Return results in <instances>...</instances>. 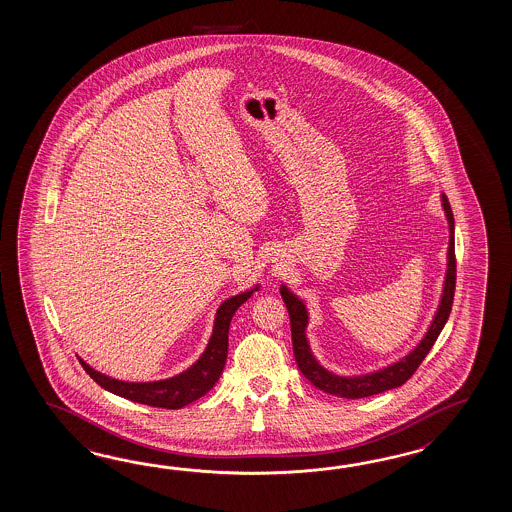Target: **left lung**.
<instances>
[{
  "instance_id": "left-lung-1",
  "label": "left lung",
  "mask_w": 512,
  "mask_h": 512,
  "mask_svg": "<svg viewBox=\"0 0 512 512\" xmlns=\"http://www.w3.org/2000/svg\"><path fill=\"white\" fill-rule=\"evenodd\" d=\"M443 207H445L446 218L450 225V245H448V269H446L445 291L439 309L435 313L434 322L428 329L425 338L421 340V344L406 355L403 360L395 362L392 366L384 368L381 371H375L364 377H338L329 371L324 370L318 362H316L307 338H305V326H307V311L302 300H298L293 293L287 291V287H282L283 302L287 305L289 318H291V337H293L294 359L300 371L304 373L305 379L316 386L322 392L337 395V397H346V399H360V397H370L377 393L392 390L397 386H403L414 375L417 368L421 366V362L425 360L426 355L430 353V349L434 346L435 340L439 337V333L443 331L446 320L452 311L454 304V291H456V247H454V214L448 203V197L443 194Z\"/></svg>"
}]
</instances>
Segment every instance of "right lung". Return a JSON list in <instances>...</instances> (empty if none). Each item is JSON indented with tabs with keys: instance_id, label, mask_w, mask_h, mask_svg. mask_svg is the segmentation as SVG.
Instances as JSON below:
<instances>
[{
	"instance_id": "1",
	"label": "right lung",
	"mask_w": 512,
	"mask_h": 512,
	"mask_svg": "<svg viewBox=\"0 0 512 512\" xmlns=\"http://www.w3.org/2000/svg\"><path fill=\"white\" fill-rule=\"evenodd\" d=\"M251 294L252 291L238 294L219 305L214 331L205 353L192 368H188L172 379L157 382L117 381L93 370L84 360H78L87 375L108 392L130 399L133 403L148 404L155 408H168V410L183 408L186 404L194 403L196 399L203 397L218 382L219 375L225 368L227 351H229L230 320L238 311V307L251 298Z\"/></svg>"
}]
</instances>
